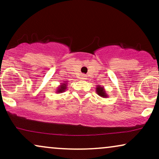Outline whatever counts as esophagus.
<instances>
[{"label": "esophagus", "mask_w": 159, "mask_h": 159, "mask_svg": "<svg viewBox=\"0 0 159 159\" xmlns=\"http://www.w3.org/2000/svg\"><path fill=\"white\" fill-rule=\"evenodd\" d=\"M81 79H83V80L87 79V77H86V75H81Z\"/></svg>", "instance_id": "1"}]
</instances>
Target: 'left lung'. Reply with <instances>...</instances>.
<instances>
[{
    "label": "left lung",
    "instance_id": "obj_1",
    "mask_svg": "<svg viewBox=\"0 0 159 159\" xmlns=\"http://www.w3.org/2000/svg\"><path fill=\"white\" fill-rule=\"evenodd\" d=\"M96 93H97L99 96H101V97H102V98L108 97V95L107 94L105 88H104L103 87H101V86L97 85V87H96Z\"/></svg>",
    "mask_w": 159,
    "mask_h": 159
}]
</instances>
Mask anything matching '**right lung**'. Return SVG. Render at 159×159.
<instances>
[{"label": "right lung", "instance_id": "1", "mask_svg": "<svg viewBox=\"0 0 159 159\" xmlns=\"http://www.w3.org/2000/svg\"><path fill=\"white\" fill-rule=\"evenodd\" d=\"M67 87V81H63V83L61 84V85L58 86L57 87V90L55 92L57 93H62L64 92L65 90H66Z\"/></svg>", "mask_w": 159, "mask_h": 159}]
</instances>
